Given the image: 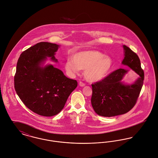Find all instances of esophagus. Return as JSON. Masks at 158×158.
I'll return each mask as SVG.
<instances>
[{
	"mask_svg": "<svg viewBox=\"0 0 158 158\" xmlns=\"http://www.w3.org/2000/svg\"><path fill=\"white\" fill-rule=\"evenodd\" d=\"M79 85L80 86V87H84L85 85V84H84L83 82H80L79 83Z\"/></svg>",
	"mask_w": 158,
	"mask_h": 158,
	"instance_id": "obj_1",
	"label": "esophagus"
}]
</instances>
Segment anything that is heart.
Instances as JSON below:
<instances>
[{
  "instance_id": "heart-1",
  "label": "heart",
  "mask_w": 158,
  "mask_h": 158,
  "mask_svg": "<svg viewBox=\"0 0 158 158\" xmlns=\"http://www.w3.org/2000/svg\"><path fill=\"white\" fill-rule=\"evenodd\" d=\"M113 65V60L108 55L96 50H87L74 53L68 59L64 69L69 74H74L79 70H84V76L91 83L103 81L109 74Z\"/></svg>"
}]
</instances>
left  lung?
Wrapping results in <instances>:
<instances>
[{
	"label": "left lung",
	"instance_id": "8db88e82",
	"mask_svg": "<svg viewBox=\"0 0 158 158\" xmlns=\"http://www.w3.org/2000/svg\"><path fill=\"white\" fill-rule=\"evenodd\" d=\"M124 58L122 64L130 68L139 77L128 84L123 81L129 70L119 69L109 74L103 81L92 84L91 105L99 116L111 117L125 114L135 105L144 79L138 55L126 45H123Z\"/></svg>",
	"mask_w": 158,
	"mask_h": 158
}]
</instances>
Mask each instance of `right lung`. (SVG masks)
I'll return each mask as SVG.
<instances>
[{"instance_id": "1", "label": "right lung", "mask_w": 158, "mask_h": 158, "mask_svg": "<svg viewBox=\"0 0 158 158\" xmlns=\"http://www.w3.org/2000/svg\"><path fill=\"white\" fill-rule=\"evenodd\" d=\"M60 45L39 42L22 53L15 76L16 93L25 106L43 116L56 115L64 108L71 92L77 87L76 80L66 77L51 64L57 63L56 52Z\"/></svg>"}]
</instances>
